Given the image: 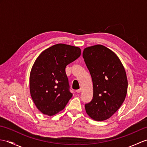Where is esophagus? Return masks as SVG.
I'll return each mask as SVG.
<instances>
[{
    "label": "esophagus",
    "instance_id": "1",
    "mask_svg": "<svg viewBox=\"0 0 147 147\" xmlns=\"http://www.w3.org/2000/svg\"><path fill=\"white\" fill-rule=\"evenodd\" d=\"M81 92H82V88H80V89L76 90V92H77V93H80Z\"/></svg>",
    "mask_w": 147,
    "mask_h": 147
}]
</instances>
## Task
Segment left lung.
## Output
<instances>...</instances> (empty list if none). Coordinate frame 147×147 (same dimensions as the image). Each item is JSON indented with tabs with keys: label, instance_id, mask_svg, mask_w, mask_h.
Wrapping results in <instances>:
<instances>
[{
	"label": "left lung",
	"instance_id": "8db88e82",
	"mask_svg": "<svg viewBox=\"0 0 147 147\" xmlns=\"http://www.w3.org/2000/svg\"><path fill=\"white\" fill-rule=\"evenodd\" d=\"M83 57L93 86L92 101L85 105L86 112L93 120H107L125 100L127 90L125 69L117 55L102 45L85 48Z\"/></svg>",
	"mask_w": 147,
	"mask_h": 147
}]
</instances>
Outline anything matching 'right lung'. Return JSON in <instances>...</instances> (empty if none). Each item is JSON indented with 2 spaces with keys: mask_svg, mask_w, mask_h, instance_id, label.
<instances>
[{
  "mask_svg": "<svg viewBox=\"0 0 147 147\" xmlns=\"http://www.w3.org/2000/svg\"><path fill=\"white\" fill-rule=\"evenodd\" d=\"M81 52L78 47L59 43L43 51L34 62L30 75V94L43 114H57L72 97L65 69Z\"/></svg>",
  "mask_w": 147,
  "mask_h": 147,
  "instance_id": "1",
  "label": "right lung"
}]
</instances>
